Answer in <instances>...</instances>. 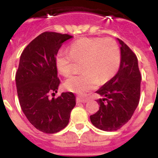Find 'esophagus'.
Returning <instances> with one entry per match:
<instances>
[{"label":"esophagus","mask_w":158,"mask_h":158,"mask_svg":"<svg viewBox=\"0 0 158 158\" xmlns=\"http://www.w3.org/2000/svg\"><path fill=\"white\" fill-rule=\"evenodd\" d=\"M88 99H82V98H80V97H77V102L79 103V102H82V103H84V102H88Z\"/></svg>","instance_id":"1"}]
</instances>
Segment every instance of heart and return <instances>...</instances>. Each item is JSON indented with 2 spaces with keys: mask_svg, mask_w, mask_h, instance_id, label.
I'll return each instance as SVG.
<instances>
[{
  "mask_svg": "<svg viewBox=\"0 0 158 158\" xmlns=\"http://www.w3.org/2000/svg\"><path fill=\"white\" fill-rule=\"evenodd\" d=\"M82 60L79 75L70 76L64 81L67 90L84 94L95 88L100 80L105 82L117 73L120 64V51L117 42L111 39L82 38L70 45V52L59 50L56 56V65L64 77L71 72L72 63Z\"/></svg>",
  "mask_w": 158,
  "mask_h": 158,
  "instance_id": "heart-1",
  "label": "heart"
}]
</instances>
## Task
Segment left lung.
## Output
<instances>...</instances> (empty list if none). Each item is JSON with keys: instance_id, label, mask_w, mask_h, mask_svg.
I'll return each mask as SVG.
<instances>
[{"instance_id": "left-lung-1", "label": "left lung", "mask_w": 158, "mask_h": 158, "mask_svg": "<svg viewBox=\"0 0 158 158\" xmlns=\"http://www.w3.org/2000/svg\"><path fill=\"white\" fill-rule=\"evenodd\" d=\"M117 41L120 44L119 68L96 91L103 98L97 100L99 109L90 117L94 126L106 131H117L130 120L140 96L141 75L137 56L122 40Z\"/></svg>"}]
</instances>
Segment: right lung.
<instances>
[{
	"label": "right lung",
	"instance_id": "1",
	"mask_svg": "<svg viewBox=\"0 0 158 158\" xmlns=\"http://www.w3.org/2000/svg\"><path fill=\"white\" fill-rule=\"evenodd\" d=\"M72 38L68 34L44 32L27 45L20 57L15 75L20 106L30 123L44 133L64 128L76 106L72 92L50 98V94L57 93L60 84L56 54L63 43Z\"/></svg>",
	"mask_w": 158,
	"mask_h": 158
}]
</instances>
